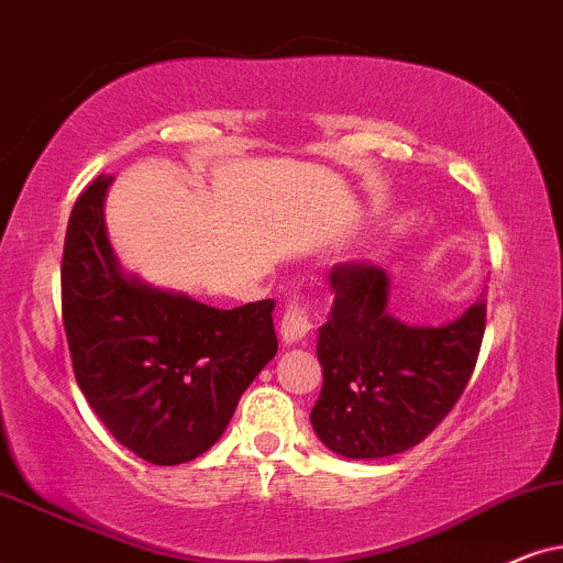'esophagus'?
Returning a JSON list of instances; mask_svg holds the SVG:
<instances>
[{
  "instance_id": "1",
  "label": "esophagus",
  "mask_w": 563,
  "mask_h": 563,
  "mask_svg": "<svg viewBox=\"0 0 563 563\" xmlns=\"http://www.w3.org/2000/svg\"><path fill=\"white\" fill-rule=\"evenodd\" d=\"M311 330V314L309 309H306V303H301L296 298V301L288 303V309L283 311V319H280V338H283V345H296L301 343V340L309 334Z\"/></svg>"
}]
</instances>
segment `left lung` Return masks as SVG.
<instances>
[{
    "label": "left lung",
    "instance_id": "8db88e82",
    "mask_svg": "<svg viewBox=\"0 0 563 563\" xmlns=\"http://www.w3.org/2000/svg\"><path fill=\"white\" fill-rule=\"evenodd\" d=\"M334 301L319 327L324 384L311 426L327 450L376 460L421 444L465 393L486 332V301L441 327H410L387 311L389 277L338 265Z\"/></svg>",
    "mask_w": 563,
    "mask_h": 563
}]
</instances>
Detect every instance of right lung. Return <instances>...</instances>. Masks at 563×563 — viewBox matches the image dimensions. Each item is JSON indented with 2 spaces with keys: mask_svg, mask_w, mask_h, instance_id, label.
<instances>
[{
  "mask_svg": "<svg viewBox=\"0 0 563 563\" xmlns=\"http://www.w3.org/2000/svg\"><path fill=\"white\" fill-rule=\"evenodd\" d=\"M111 176L77 197L62 254V317L75 379L119 444L181 465L223 437L277 353L275 301L216 309L126 275L106 236Z\"/></svg>",
  "mask_w": 563,
  "mask_h": 563,
  "instance_id": "right-lung-1",
  "label": "right lung"
}]
</instances>
